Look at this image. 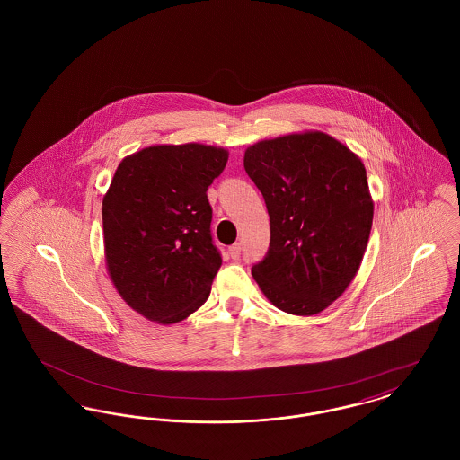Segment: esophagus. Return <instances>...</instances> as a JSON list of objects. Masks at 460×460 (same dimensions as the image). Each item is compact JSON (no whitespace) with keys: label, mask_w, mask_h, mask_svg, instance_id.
Here are the masks:
<instances>
[{"label":"esophagus","mask_w":460,"mask_h":460,"mask_svg":"<svg viewBox=\"0 0 460 460\" xmlns=\"http://www.w3.org/2000/svg\"><path fill=\"white\" fill-rule=\"evenodd\" d=\"M227 253H229V257L233 259V261H236V259H240L241 255V244L240 243H234L233 246H229V250H227Z\"/></svg>","instance_id":"34e87169"}]
</instances>
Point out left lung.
<instances>
[{"label": "left lung", "mask_w": 460, "mask_h": 460, "mask_svg": "<svg viewBox=\"0 0 460 460\" xmlns=\"http://www.w3.org/2000/svg\"><path fill=\"white\" fill-rule=\"evenodd\" d=\"M243 162L270 217V246L253 279L283 312H323L357 276L371 234L360 156L326 132L302 131L248 146Z\"/></svg>", "instance_id": "obj_1"}]
</instances>
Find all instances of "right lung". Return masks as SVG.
I'll return each instance as SVG.
<instances>
[{"label": "right lung", "mask_w": 460, "mask_h": 460, "mask_svg": "<svg viewBox=\"0 0 460 460\" xmlns=\"http://www.w3.org/2000/svg\"><path fill=\"white\" fill-rule=\"evenodd\" d=\"M222 146L152 145L119 164L103 195V246L120 298L171 326L205 304L219 270L207 190L224 171Z\"/></svg>", "instance_id": "add662e5"}]
</instances>
